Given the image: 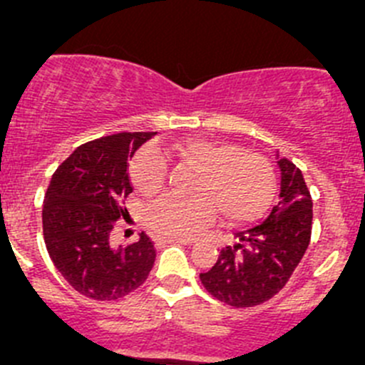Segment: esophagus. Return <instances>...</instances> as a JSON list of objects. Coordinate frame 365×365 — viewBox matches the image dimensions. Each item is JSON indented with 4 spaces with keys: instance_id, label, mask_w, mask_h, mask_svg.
<instances>
[{
    "instance_id": "34e87169",
    "label": "esophagus",
    "mask_w": 365,
    "mask_h": 365,
    "mask_svg": "<svg viewBox=\"0 0 365 365\" xmlns=\"http://www.w3.org/2000/svg\"><path fill=\"white\" fill-rule=\"evenodd\" d=\"M156 245H172V243H178V245H191L190 240H174V237H163V236H156L154 237Z\"/></svg>"
}]
</instances>
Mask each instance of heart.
Listing matches in <instances>:
<instances>
[{
    "label": "heart",
    "mask_w": 365,
    "mask_h": 365,
    "mask_svg": "<svg viewBox=\"0 0 365 365\" xmlns=\"http://www.w3.org/2000/svg\"><path fill=\"white\" fill-rule=\"evenodd\" d=\"M165 158L198 172L191 184L195 197L160 198L145 211L153 232L174 240L198 236L216 218L215 209L230 225L261 218L277 191L275 168L268 158L234 143L190 138L168 149L145 147L129 163V179L142 197H154L167 184Z\"/></svg>",
    "instance_id": "1"
}]
</instances>
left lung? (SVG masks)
Masks as SVG:
<instances>
[{"instance_id": "8db88e82", "label": "left lung", "mask_w": 365, "mask_h": 365, "mask_svg": "<svg viewBox=\"0 0 365 365\" xmlns=\"http://www.w3.org/2000/svg\"><path fill=\"white\" fill-rule=\"evenodd\" d=\"M282 170L280 200L261 225L237 232L234 247L222 248L218 261L200 273L211 297L245 309L272 300L289 282L312 234V197L300 168L287 158Z\"/></svg>"}]
</instances>
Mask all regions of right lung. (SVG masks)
<instances>
[{
	"instance_id": "right-lung-1",
	"label": "right lung",
	"mask_w": 365,
	"mask_h": 365,
	"mask_svg": "<svg viewBox=\"0 0 365 365\" xmlns=\"http://www.w3.org/2000/svg\"><path fill=\"white\" fill-rule=\"evenodd\" d=\"M156 133H117L78 147L56 168L42 205L46 248L68 286L96 302H115L138 289L156 261L153 240L110 247L133 193V154Z\"/></svg>"
}]
</instances>
